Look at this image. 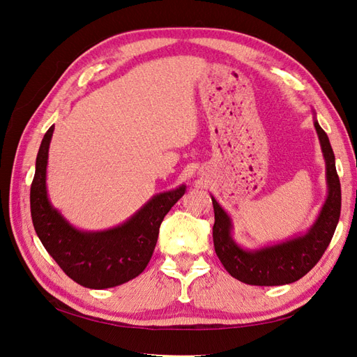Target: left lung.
<instances>
[{
  "label": "left lung",
  "mask_w": 357,
  "mask_h": 357,
  "mask_svg": "<svg viewBox=\"0 0 357 357\" xmlns=\"http://www.w3.org/2000/svg\"><path fill=\"white\" fill-rule=\"evenodd\" d=\"M321 152L326 162L328 198L317 220L307 234L259 250H244L232 238V222L213 197L214 250L234 278L252 286H282L294 283L314 266L328 248L341 213V185L335 155L326 132L314 119Z\"/></svg>",
  "instance_id": "left-lung-1"
}]
</instances>
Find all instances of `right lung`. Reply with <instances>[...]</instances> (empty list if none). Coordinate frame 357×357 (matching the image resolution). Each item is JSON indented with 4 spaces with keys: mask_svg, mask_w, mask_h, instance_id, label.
<instances>
[{
    "mask_svg": "<svg viewBox=\"0 0 357 357\" xmlns=\"http://www.w3.org/2000/svg\"><path fill=\"white\" fill-rule=\"evenodd\" d=\"M55 126L43 138L31 185V218L47 253L75 283L89 289L123 284L144 271L153 255L160 223L183 195L186 186L159 193L131 219L113 229L84 232L75 229L52 207L46 189L49 146Z\"/></svg>",
    "mask_w": 357,
    "mask_h": 357,
    "instance_id": "right-lung-1",
    "label": "right lung"
}]
</instances>
